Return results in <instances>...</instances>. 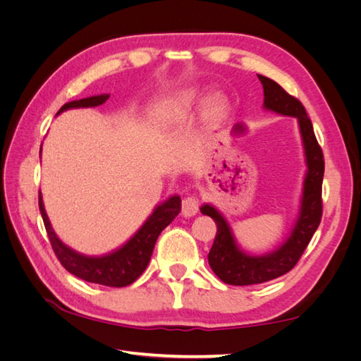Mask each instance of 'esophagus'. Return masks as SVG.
<instances>
[{
  "label": "esophagus",
  "mask_w": 361,
  "mask_h": 361,
  "mask_svg": "<svg viewBox=\"0 0 361 361\" xmlns=\"http://www.w3.org/2000/svg\"><path fill=\"white\" fill-rule=\"evenodd\" d=\"M198 198L194 195H189L186 197L185 200H183V216L185 217H194L195 214L198 212Z\"/></svg>",
  "instance_id": "1"
}]
</instances>
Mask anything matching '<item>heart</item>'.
<instances>
[{
  "mask_svg": "<svg viewBox=\"0 0 361 361\" xmlns=\"http://www.w3.org/2000/svg\"><path fill=\"white\" fill-rule=\"evenodd\" d=\"M197 101H198V93H197V91H188V93H185L178 99V105L181 106L183 110H188L192 105H195ZM220 106H221L220 99H214V101L211 102V109L212 110H217V109H220Z\"/></svg>",
  "mask_w": 361,
  "mask_h": 361,
  "instance_id": "heart-1",
  "label": "heart"
}]
</instances>
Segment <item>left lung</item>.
I'll use <instances>...</instances> for the list:
<instances>
[{"mask_svg":"<svg viewBox=\"0 0 361 361\" xmlns=\"http://www.w3.org/2000/svg\"><path fill=\"white\" fill-rule=\"evenodd\" d=\"M257 78L264 87V109L298 119L307 172L304 176L301 204H299L293 229L286 242L265 255L256 256L243 251L237 243L233 229L224 214L209 203L202 206V214L209 216L217 225L216 240L208 255V262L212 271L229 286H252V283H262L288 273L307 248L323 214L321 188H323L324 176V158L315 132H313L312 121L296 97L290 96L281 85L265 75L257 74ZM245 130L247 128L243 124H235L233 132L242 135Z\"/></svg>","mask_w":361,"mask_h":361,"instance_id":"1","label":"left lung"}]
</instances>
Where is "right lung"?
I'll use <instances>...</instances> for the list:
<instances>
[{
  "instance_id": "add662e5",
  "label": "right lung",
  "mask_w": 361,
  "mask_h": 361,
  "mask_svg": "<svg viewBox=\"0 0 361 361\" xmlns=\"http://www.w3.org/2000/svg\"><path fill=\"white\" fill-rule=\"evenodd\" d=\"M109 97L110 94H99L68 102L57 114L71 109H88V106L102 105ZM38 206H40L43 224L52 250L68 271L87 282L101 283L106 287H126L133 283L147 268L158 235L181 211V198L180 195H172L166 202L158 204L142 226L122 247L104 256L82 255L65 245L52 229L48 214L44 211L42 192L38 197Z\"/></svg>"
}]
</instances>
